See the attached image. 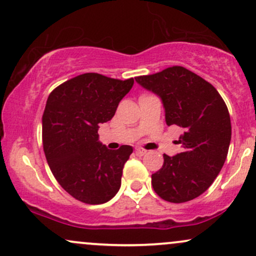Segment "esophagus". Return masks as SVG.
<instances>
[{"label":"esophagus","instance_id":"esophagus-1","mask_svg":"<svg viewBox=\"0 0 256 256\" xmlns=\"http://www.w3.org/2000/svg\"><path fill=\"white\" fill-rule=\"evenodd\" d=\"M136 154L137 155H140V156H142V155L146 154V149H143V148H136Z\"/></svg>","mask_w":256,"mask_h":256}]
</instances>
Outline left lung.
<instances>
[{"label":"left lung","instance_id":"1","mask_svg":"<svg viewBox=\"0 0 256 256\" xmlns=\"http://www.w3.org/2000/svg\"><path fill=\"white\" fill-rule=\"evenodd\" d=\"M134 79L161 98L166 124L184 130L183 152L164 155L162 167L152 174L154 192L173 204L196 198L212 185L228 156L231 120L224 100L212 84L182 66Z\"/></svg>","mask_w":256,"mask_h":256}]
</instances>
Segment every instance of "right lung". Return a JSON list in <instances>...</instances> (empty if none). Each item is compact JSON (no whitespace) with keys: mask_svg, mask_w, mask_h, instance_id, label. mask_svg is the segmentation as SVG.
<instances>
[{"mask_svg":"<svg viewBox=\"0 0 256 256\" xmlns=\"http://www.w3.org/2000/svg\"><path fill=\"white\" fill-rule=\"evenodd\" d=\"M134 78L120 80L84 73L64 82L46 100L42 118L43 149L58 183L88 204L110 201L119 192L131 146L110 150L98 142L100 124L116 114Z\"/></svg>","mask_w":256,"mask_h":256,"instance_id":"1","label":"right lung"}]
</instances>
